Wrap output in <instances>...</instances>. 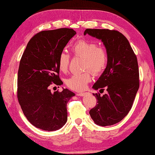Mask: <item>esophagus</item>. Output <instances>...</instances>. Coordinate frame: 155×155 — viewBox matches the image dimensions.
I'll return each mask as SVG.
<instances>
[{
    "instance_id": "1",
    "label": "esophagus",
    "mask_w": 155,
    "mask_h": 155,
    "mask_svg": "<svg viewBox=\"0 0 155 155\" xmlns=\"http://www.w3.org/2000/svg\"><path fill=\"white\" fill-rule=\"evenodd\" d=\"M85 92H80V93H77V95L78 96H84L85 95Z\"/></svg>"
}]
</instances>
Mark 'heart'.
I'll return each instance as SVG.
<instances>
[{
  "instance_id": "heart-1",
  "label": "heart",
  "mask_w": 155,
  "mask_h": 155,
  "mask_svg": "<svg viewBox=\"0 0 155 155\" xmlns=\"http://www.w3.org/2000/svg\"><path fill=\"white\" fill-rule=\"evenodd\" d=\"M76 56L84 58V70L89 69L94 74H99L106 68L107 56L106 50L95 42L86 40H80L74 44L71 48ZM70 56L64 52L60 54L58 58V68L60 71L66 72L68 69ZM91 80L89 71L73 74L66 80L70 89L77 91L84 90Z\"/></svg>"
}]
</instances>
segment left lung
I'll return each instance as SVG.
<instances>
[{
	"instance_id": "1",
	"label": "left lung",
	"mask_w": 155,
	"mask_h": 155,
	"mask_svg": "<svg viewBox=\"0 0 155 155\" xmlns=\"http://www.w3.org/2000/svg\"><path fill=\"white\" fill-rule=\"evenodd\" d=\"M87 34L101 40L105 46L107 56L104 71L94 84V90L107 94H93L97 104L89 111L96 125L110 126L118 123L130 110L139 87V68L137 57L127 38L116 30L86 29Z\"/></svg>"
}]
</instances>
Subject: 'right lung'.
<instances>
[{
  "label": "right lung",
  "instance_id": "1",
  "mask_svg": "<svg viewBox=\"0 0 155 155\" xmlns=\"http://www.w3.org/2000/svg\"><path fill=\"white\" fill-rule=\"evenodd\" d=\"M76 31L70 28L42 31L28 43L19 63L18 99L24 115L38 129L55 131L68 119L67 104L75 93L68 89L51 92L53 82L62 85L58 58Z\"/></svg>",
  "mask_w": 155,
  "mask_h": 155
}]
</instances>
